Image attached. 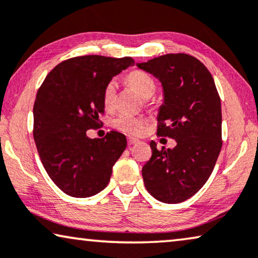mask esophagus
<instances>
[{
  "label": "esophagus",
  "instance_id": "obj_1",
  "mask_svg": "<svg viewBox=\"0 0 258 258\" xmlns=\"http://www.w3.org/2000/svg\"><path fill=\"white\" fill-rule=\"evenodd\" d=\"M138 143H139V140L134 139V138H128V139H127L128 146H132V145H137Z\"/></svg>",
  "mask_w": 258,
  "mask_h": 258
}]
</instances>
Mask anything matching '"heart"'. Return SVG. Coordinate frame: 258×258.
<instances>
[{"instance_id":"b5f03b06","label":"heart","mask_w":258,"mask_h":258,"mask_svg":"<svg viewBox=\"0 0 258 258\" xmlns=\"http://www.w3.org/2000/svg\"><path fill=\"white\" fill-rule=\"evenodd\" d=\"M126 82L143 98H150L151 96H153L155 89H157V85H155V82L152 78V76L143 70L131 71L126 76ZM115 91H117L115 82H107L103 90V104L106 108H111L113 106L115 100ZM113 126L120 132L131 134V136H137V134L143 132L145 126H146V119L144 117L122 113L114 119Z\"/></svg>"}]
</instances>
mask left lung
I'll return each mask as SVG.
<instances>
[{
	"mask_svg": "<svg viewBox=\"0 0 258 258\" xmlns=\"http://www.w3.org/2000/svg\"><path fill=\"white\" fill-rule=\"evenodd\" d=\"M137 65L161 82L164 104L158 134L176 141L173 150H158L151 141L152 157L143 167L145 187L161 202H183L209 179L222 147L219 92L208 69L186 53H168Z\"/></svg>",
	"mask_w": 258,
	"mask_h": 258,
	"instance_id": "obj_1",
	"label": "left lung"
}]
</instances>
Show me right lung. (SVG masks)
Returning <instances> with one entry per match:
<instances>
[{
    "label": "right lung",
    "instance_id": "obj_1",
    "mask_svg": "<svg viewBox=\"0 0 258 258\" xmlns=\"http://www.w3.org/2000/svg\"><path fill=\"white\" fill-rule=\"evenodd\" d=\"M134 65L131 57L79 56L50 71L34 104V139L56 186L74 198H89L110 182L112 167L126 148V137L111 131L91 139L99 125L107 82Z\"/></svg>",
    "mask_w": 258,
    "mask_h": 258
}]
</instances>
